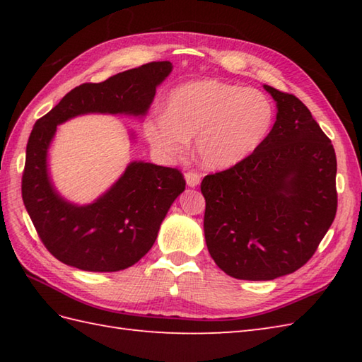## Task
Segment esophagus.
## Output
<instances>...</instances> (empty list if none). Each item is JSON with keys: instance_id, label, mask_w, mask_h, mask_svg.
<instances>
[{"instance_id": "34e87169", "label": "esophagus", "mask_w": 362, "mask_h": 362, "mask_svg": "<svg viewBox=\"0 0 362 362\" xmlns=\"http://www.w3.org/2000/svg\"><path fill=\"white\" fill-rule=\"evenodd\" d=\"M185 180H187V185L188 187H191V188H194V187H197L199 183H201V175H199L197 173H187L185 174Z\"/></svg>"}]
</instances>
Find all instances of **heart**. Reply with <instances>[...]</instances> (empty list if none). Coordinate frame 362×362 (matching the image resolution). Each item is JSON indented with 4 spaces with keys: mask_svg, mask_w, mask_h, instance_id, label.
<instances>
[{
    "mask_svg": "<svg viewBox=\"0 0 362 362\" xmlns=\"http://www.w3.org/2000/svg\"><path fill=\"white\" fill-rule=\"evenodd\" d=\"M275 107L263 91L219 79L182 83L168 95L165 112L151 113L143 134L160 158L174 161L189 149L213 169L232 168L250 157L269 136Z\"/></svg>",
    "mask_w": 362,
    "mask_h": 362,
    "instance_id": "heart-1",
    "label": "heart"
}]
</instances>
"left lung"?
<instances>
[{
	"label": "left lung",
	"mask_w": 362,
	"mask_h": 362,
	"mask_svg": "<svg viewBox=\"0 0 362 362\" xmlns=\"http://www.w3.org/2000/svg\"><path fill=\"white\" fill-rule=\"evenodd\" d=\"M276 104L264 143L226 171L204 177L205 243L240 280H274L308 261L337 209L336 153L302 101L263 86Z\"/></svg>",
	"instance_id": "obj_1"
}]
</instances>
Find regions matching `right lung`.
I'll return each instance as SVG.
<instances>
[{
    "mask_svg": "<svg viewBox=\"0 0 362 362\" xmlns=\"http://www.w3.org/2000/svg\"><path fill=\"white\" fill-rule=\"evenodd\" d=\"M171 71L173 64L165 60L99 83H82L35 122L26 146L21 196L45 247L62 263L88 272H117L138 263L156 243L185 179L175 168L130 161L104 194L87 205L73 204L54 187L48 168L57 126L88 113L143 118Z\"/></svg>",
    "mask_w": 362,
    "mask_h": 362,
    "instance_id": "obj_1",
    "label": "right lung"
}]
</instances>
